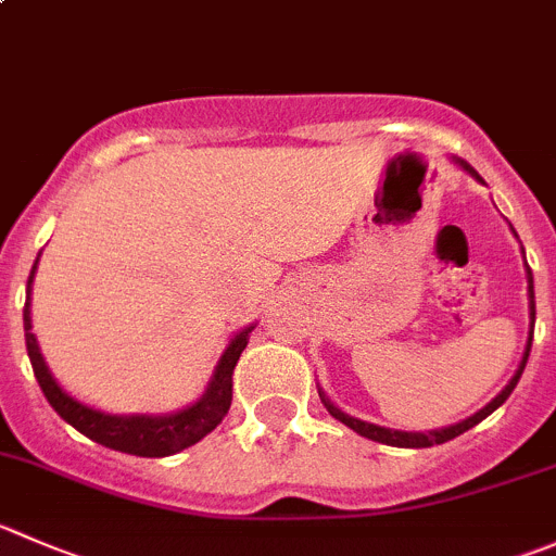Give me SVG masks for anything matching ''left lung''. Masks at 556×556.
<instances>
[{
  "mask_svg": "<svg viewBox=\"0 0 556 556\" xmlns=\"http://www.w3.org/2000/svg\"><path fill=\"white\" fill-rule=\"evenodd\" d=\"M454 163L459 165V168L465 170V174H470L472 179L481 181V185H486V181H483L481 176H478V170H472L470 165L465 163V160L454 157ZM521 252H525V247H521ZM525 268H527V299H530V337H527L525 355H521L519 369L514 371V377H510V380H508V386H505L503 391H500L497 396H494L492 402L486 404V407H481V409H478V413H472L470 418H465V421H459V424H451V427H445V429H432V432H402V429L377 427V424H369V421H361V418H353V415H348V413H344V409H339L337 404H333L331 399L326 396V391H323V388L317 386V393H320V402L326 404V409L333 415V418H337V421H342L344 427L353 429L355 434H361V438H366V440H375V443L393 445V448H432V445L448 443V440H454V438H459V434H465L467 429L478 427V424H481L483 418H489V415H492L494 409H497L500 404H503L505 399H508L510 393H514L516 382H519L521 371H525V366H527V358H530L532 328H535V290H532V271H530V266H527V261H525Z\"/></svg>",
  "mask_w": 556,
  "mask_h": 556,
  "instance_id": "obj_1",
  "label": "left lung"
}]
</instances>
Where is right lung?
<instances>
[{
    "label": "right lung",
    "instance_id": "1",
    "mask_svg": "<svg viewBox=\"0 0 556 556\" xmlns=\"http://www.w3.org/2000/svg\"><path fill=\"white\" fill-rule=\"evenodd\" d=\"M40 261V255H37ZM37 261L31 266L29 282H26V304H24V337H26V353H29L31 369H35L37 382H40L42 393H46L48 404L62 415L64 421L80 434H86L94 443L105 445V448L122 451V454L132 456H170L179 451L190 448V445L201 443L208 432L223 424L228 415L230 402H233V369L239 364L241 350L250 342V333L255 326H247L236 333L228 342L225 353L219 355L214 375L208 380L206 391L198 402L187 404L185 409L165 415H113L102 413V409L91 407V404L80 402L73 393L64 391L56 382V377L48 369L46 358L40 353L37 337L31 333V282H35Z\"/></svg>",
    "mask_w": 556,
    "mask_h": 556
}]
</instances>
